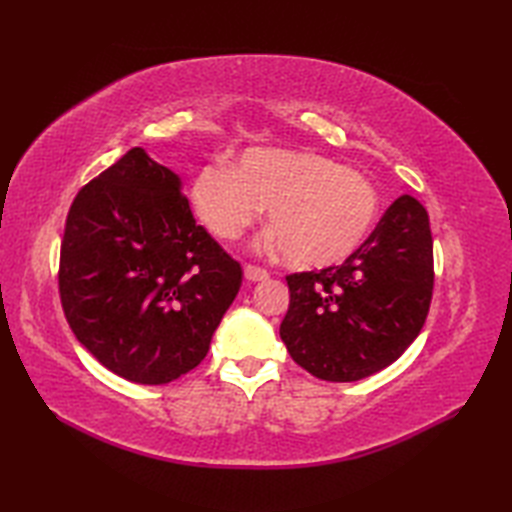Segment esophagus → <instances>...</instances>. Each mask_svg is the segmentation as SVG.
I'll use <instances>...</instances> for the list:
<instances>
[{
    "instance_id": "obj_1",
    "label": "esophagus",
    "mask_w": 512,
    "mask_h": 512,
    "mask_svg": "<svg viewBox=\"0 0 512 512\" xmlns=\"http://www.w3.org/2000/svg\"><path fill=\"white\" fill-rule=\"evenodd\" d=\"M244 277L248 281H266L268 279V270L259 268V266H253V264H246L244 266Z\"/></svg>"
}]
</instances>
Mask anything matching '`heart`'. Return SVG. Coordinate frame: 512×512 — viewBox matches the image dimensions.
<instances>
[{"label": "heart", "mask_w": 512, "mask_h": 512, "mask_svg": "<svg viewBox=\"0 0 512 512\" xmlns=\"http://www.w3.org/2000/svg\"><path fill=\"white\" fill-rule=\"evenodd\" d=\"M191 202L220 242H235L268 209L273 242L297 268L343 262L378 213V193L363 173L292 149H248L233 169L206 165L193 180Z\"/></svg>", "instance_id": "heart-1"}]
</instances>
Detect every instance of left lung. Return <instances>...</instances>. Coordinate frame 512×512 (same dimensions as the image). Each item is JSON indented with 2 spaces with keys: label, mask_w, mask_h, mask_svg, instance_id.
<instances>
[{
  "label": "left lung",
  "mask_w": 512,
  "mask_h": 512,
  "mask_svg": "<svg viewBox=\"0 0 512 512\" xmlns=\"http://www.w3.org/2000/svg\"><path fill=\"white\" fill-rule=\"evenodd\" d=\"M281 341L292 361L330 383H354L400 358L420 334L433 295L427 209L411 195L389 206L341 266L286 277Z\"/></svg>",
  "instance_id": "obj_1"
}]
</instances>
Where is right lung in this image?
I'll use <instances>...</instances> for the list:
<instances>
[{
  "mask_svg": "<svg viewBox=\"0 0 512 512\" xmlns=\"http://www.w3.org/2000/svg\"><path fill=\"white\" fill-rule=\"evenodd\" d=\"M242 266L195 224L180 178L134 147L76 193L59 295L79 343L110 372L165 385L191 372L242 286Z\"/></svg>",
  "mask_w": 512,
  "mask_h": 512,
  "instance_id": "add662e5",
  "label": "right lung"
}]
</instances>
